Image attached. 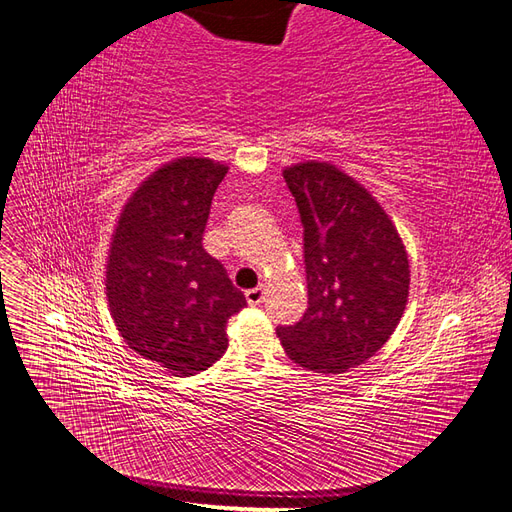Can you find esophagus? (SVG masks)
<instances>
[{"label":"esophagus","instance_id":"1","mask_svg":"<svg viewBox=\"0 0 512 512\" xmlns=\"http://www.w3.org/2000/svg\"><path fill=\"white\" fill-rule=\"evenodd\" d=\"M245 299H247V303H250V305H260L262 299H265V288L258 286V288L245 290Z\"/></svg>","mask_w":512,"mask_h":512}]
</instances>
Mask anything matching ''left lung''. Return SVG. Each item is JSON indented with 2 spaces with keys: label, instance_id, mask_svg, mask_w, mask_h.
<instances>
[{
  "label": "left lung",
  "instance_id": "8db88e82",
  "mask_svg": "<svg viewBox=\"0 0 512 512\" xmlns=\"http://www.w3.org/2000/svg\"><path fill=\"white\" fill-rule=\"evenodd\" d=\"M284 179L303 224L307 309L277 337L297 365L342 374L397 329L410 288L406 247L378 200L333 164H294Z\"/></svg>",
  "mask_w": 512,
  "mask_h": 512
}]
</instances>
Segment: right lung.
<instances>
[{
    "mask_svg": "<svg viewBox=\"0 0 512 512\" xmlns=\"http://www.w3.org/2000/svg\"><path fill=\"white\" fill-rule=\"evenodd\" d=\"M228 166L179 158L123 207L106 265V299L126 344L175 376L222 359L226 322L247 305L203 247L211 200Z\"/></svg>",
    "mask_w": 512,
    "mask_h": 512,
    "instance_id": "1",
    "label": "right lung"
}]
</instances>
